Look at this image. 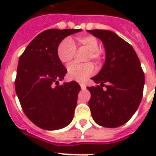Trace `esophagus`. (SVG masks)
I'll return each instance as SVG.
<instances>
[{"mask_svg":"<svg viewBox=\"0 0 156 156\" xmlns=\"http://www.w3.org/2000/svg\"><path fill=\"white\" fill-rule=\"evenodd\" d=\"M79 85H80L82 89H86V87H87V86H86V84L84 83H79Z\"/></svg>","mask_w":156,"mask_h":156,"instance_id":"obj_1","label":"esophagus"}]
</instances>
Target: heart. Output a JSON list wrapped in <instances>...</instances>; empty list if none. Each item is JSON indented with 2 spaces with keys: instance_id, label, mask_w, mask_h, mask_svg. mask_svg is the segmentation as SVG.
<instances>
[{
  "instance_id": "1",
  "label": "heart",
  "mask_w": 156,
  "mask_h": 156,
  "mask_svg": "<svg viewBox=\"0 0 156 156\" xmlns=\"http://www.w3.org/2000/svg\"><path fill=\"white\" fill-rule=\"evenodd\" d=\"M78 45L88 50L85 61L92 60L95 63H99L103 58V53L99 48L100 42L97 38L91 35H79L76 38ZM76 52L75 45L70 38H65L57 46L56 54L61 63L68 64L73 60ZM95 68L92 63H78L74 62L68 67V77L72 80L83 82L92 75Z\"/></svg>"
}]
</instances>
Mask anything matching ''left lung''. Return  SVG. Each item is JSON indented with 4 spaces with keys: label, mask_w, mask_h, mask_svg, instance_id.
I'll list each match as a JSON object with an SVG mask.
<instances>
[{
    "label": "left lung",
    "mask_w": 156,
    "mask_h": 156,
    "mask_svg": "<svg viewBox=\"0 0 156 156\" xmlns=\"http://www.w3.org/2000/svg\"><path fill=\"white\" fill-rule=\"evenodd\" d=\"M87 31L101 40L106 54L102 69L91 78L100 85L87 87L91 116L98 125L116 128L126 123L138 109L143 98L144 73L135 51L126 40L110 30Z\"/></svg>",
    "instance_id": "1"
}]
</instances>
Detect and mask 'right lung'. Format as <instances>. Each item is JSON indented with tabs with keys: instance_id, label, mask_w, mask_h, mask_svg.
Segmentation results:
<instances>
[{
	"instance_id": "obj_1",
	"label": "right lung",
	"mask_w": 156,
	"mask_h": 156,
	"mask_svg": "<svg viewBox=\"0 0 156 156\" xmlns=\"http://www.w3.org/2000/svg\"><path fill=\"white\" fill-rule=\"evenodd\" d=\"M82 29H49L36 36L18 60L15 90L24 113L35 126L55 130L70 123L81 87L75 81L59 85L67 69L57 46Z\"/></svg>"
}]
</instances>
